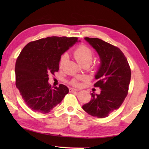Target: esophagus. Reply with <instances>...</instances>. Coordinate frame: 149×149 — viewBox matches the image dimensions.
<instances>
[{
    "label": "esophagus",
    "mask_w": 149,
    "mask_h": 149,
    "mask_svg": "<svg viewBox=\"0 0 149 149\" xmlns=\"http://www.w3.org/2000/svg\"><path fill=\"white\" fill-rule=\"evenodd\" d=\"M78 90H79L78 89H75V88H70V89H69L70 92H74V91H77Z\"/></svg>",
    "instance_id": "1"
}]
</instances>
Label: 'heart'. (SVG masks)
Masks as SVG:
<instances>
[{"label": "heart", "mask_w": 149, "mask_h": 149, "mask_svg": "<svg viewBox=\"0 0 149 149\" xmlns=\"http://www.w3.org/2000/svg\"><path fill=\"white\" fill-rule=\"evenodd\" d=\"M74 57L75 60L79 64L83 63H89L90 64L93 59V52L90 49L85 45H81L77 47L74 52ZM66 54H64L61 57L60 60V66L62 67L66 60ZM72 84L74 85H79L76 81H72Z\"/></svg>", "instance_id": "heart-1"}]
</instances>
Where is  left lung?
<instances>
[{"label": "left lung", "mask_w": 149, "mask_h": 149, "mask_svg": "<svg viewBox=\"0 0 149 149\" xmlns=\"http://www.w3.org/2000/svg\"><path fill=\"white\" fill-rule=\"evenodd\" d=\"M85 40L98 54L100 66L95 79V87L99 94L91 93V98L82 108L93 117L104 118L117 110L127 96L131 79V70L123 52L118 47L97 38L85 37Z\"/></svg>", "instance_id": "obj_1"}]
</instances>
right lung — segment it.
Returning <instances> with one entry per match:
<instances>
[{
  "label": "right lung",
  "instance_id": "right-lung-1",
  "mask_svg": "<svg viewBox=\"0 0 149 149\" xmlns=\"http://www.w3.org/2000/svg\"><path fill=\"white\" fill-rule=\"evenodd\" d=\"M77 42V37H47L29 42L20 53L15 63V85L33 111L49 113L68 93L64 85L52 87L49 74L58 72L62 55Z\"/></svg>",
  "mask_w": 149,
  "mask_h": 149
}]
</instances>
